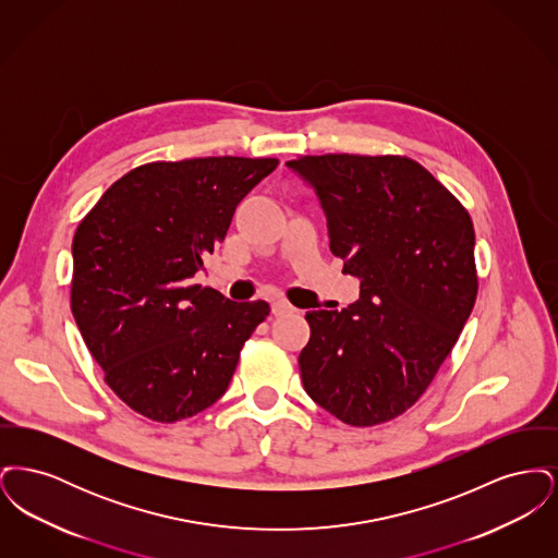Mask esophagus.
Wrapping results in <instances>:
<instances>
[{
	"label": "esophagus",
	"mask_w": 558,
	"mask_h": 558,
	"mask_svg": "<svg viewBox=\"0 0 558 558\" xmlns=\"http://www.w3.org/2000/svg\"><path fill=\"white\" fill-rule=\"evenodd\" d=\"M294 312V307H292L289 301H284V299H276L274 303H271V314L274 316H287V314H292Z\"/></svg>",
	"instance_id": "obj_1"
}]
</instances>
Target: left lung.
Instances as JSON below:
<instances>
[{
    "mask_svg": "<svg viewBox=\"0 0 558 558\" xmlns=\"http://www.w3.org/2000/svg\"><path fill=\"white\" fill-rule=\"evenodd\" d=\"M318 196L330 251L360 278L345 310L307 312V396L351 426L410 410L456 345L477 299L475 228L448 187L399 155L287 162Z\"/></svg>",
    "mask_w": 558,
    "mask_h": 558,
    "instance_id": "1",
    "label": "left lung"
}]
</instances>
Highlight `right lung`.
<instances>
[{
    "label": "right lung",
    "instance_id": "add662e5",
    "mask_svg": "<svg viewBox=\"0 0 558 558\" xmlns=\"http://www.w3.org/2000/svg\"><path fill=\"white\" fill-rule=\"evenodd\" d=\"M278 159L155 160L117 180L73 239L71 312L133 412L190 418L221 398L266 301L236 303L192 278L226 239L240 201Z\"/></svg>",
    "mask_w": 558,
    "mask_h": 558
}]
</instances>
